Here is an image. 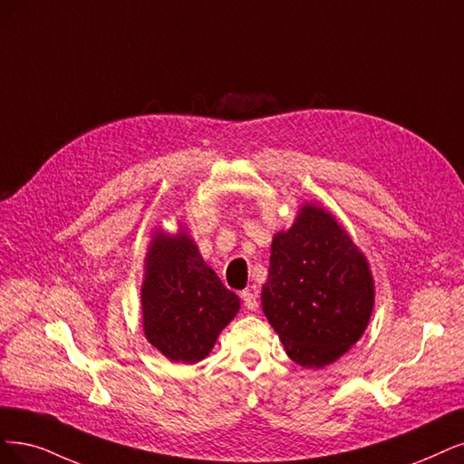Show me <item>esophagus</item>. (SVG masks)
I'll return each instance as SVG.
<instances>
[{"mask_svg": "<svg viewBox=\"0 0 464 464\" xmlns=\"http://www.w3.org/2000/svg\"><path fill=\"white\" fill-rule=\"evenodd\" d=\"M243 302H245V307L248 312H256L258 310V295L252 293V290H245V293L241 295Z\"/></svg>", "mask_w": 464, "mask_h": 464, "instance_id": "esophagus-1", "label": "esophagus"}]
</instances>
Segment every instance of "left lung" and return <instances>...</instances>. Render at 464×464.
Masks as SVG:
<instances>
[{
	"label": "left lung",
	"instance_id": "1",
	"mask_svg": "<svg viewBox=\"0 0 464 464\" xmlns=\"http://www.w3.org/2000/svg\"><path fill=\"white\" fill-rule=\"evenodd\" d=\"M374 305L365 254L338 219L305 202L288 229L273 235L262 310L286 355L323 369L363 336Z\"/></svg>",
	"mask_w": 464,
	"mask_h": 464
}]
</instances>
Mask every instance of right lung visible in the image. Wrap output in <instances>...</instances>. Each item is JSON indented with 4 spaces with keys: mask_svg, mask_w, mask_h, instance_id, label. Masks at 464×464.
<instances>
[{
    "mask_svg": "<svg viewBox=\"0 0 464 464\" xmlns=\"http://www.w3.org/2000/svg\"><path fill=\"white\" fill-rule=\"evenodd\" d=\"M238 310L241 300L202 260L185 226L176 235L152 233L141 285L143 333L152 348L171 363H198Z\"/></svg>",
    "mask_w": 464,
    "mask_h": 464,
    "instance_id": "obj_1",
    "label": "right lung"
}]
</instances>
